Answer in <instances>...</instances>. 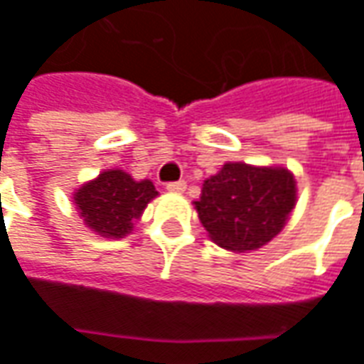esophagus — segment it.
Listing matches in <instances>:
<instances>
[{
	"instance_id": "esophagus-1",
	"label": "esophagus",
	"mask_w": 364,
	"mask_h": 364,
	"mask_svg": "<svg viewBox=\"0 0 364 364\" xmlns=\"http://www.w3.org/2000/svg\"><path fill=\"white\" fill-rule=\"evenodd\" d=\"M169 193H183V191L187 189V183L185 181H171V183H167V187H166Z\"/></svg>"
}]
</instances>
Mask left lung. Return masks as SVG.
Here are the masks:
<instances>
[{"mask_svg": "<svg viewBox=\"0 0 364 364\" xmlns=\"http://www.w3.org/2000/svg\"><path fill=\"white\" fill-rule=\"evenodd\" d=\"M296 205V181L284 167L226 164L203 185L195 200L198 218L214 244L252 252L271 242Z\"/></svg>", "mask_w": 364, "mask_h": 364, "instance_id": "obj_1", "label": "left lung"}]
</instances>
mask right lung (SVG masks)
<instances>
[{
  "instance_id": "obj_1",
  "label": "right lung",
  "mask_w": 364,
  "mask_h": 364,
  "mask_svg": "<svg viewBox=\"0 0 364 364\" xmlns=\"http://www.w3.org/2000/svg\"><path fill=\"white\" fill-rule=\"evenodd\" d=\"M156 195L158 191L148 179L134 181L122 169H111L83 185L74 200L93 232L105 237H122Z\"/></svg>"
}]
</instances>
